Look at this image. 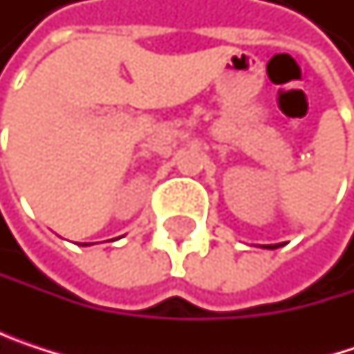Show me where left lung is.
Masks as SVG:
<instances>
[{"label":"left lung","mask_w":354,"mask_h":354,"mask_svg":"<svg viewBox=\"0 0 354 354\" xmlns=\"http://www.w3.org/2000/svg\"><path fill=\"white\" fill-rule=\"evenodd\" d=\"M281 244H268V246H262V248H266V250H274V248H279Z\"/></svg>","instance_id":"left-lung-1"}]
</instances>
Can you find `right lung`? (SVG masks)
I'll use <instances>...</instances> for the list:
<instances>
[{"label": "right lung", "instance_id": "add662e5", "mask_svg": "<svg viewBox=\"0 0 354 354\" xmlns=\"http://www.w3.org/2000/svg\"><path fill=\"white\" fill-rule=\"evenodd\" d=\"M82 246H90V244H82Z\"/></svg>", "mask_w": 354, "mask_h": 354}]
</instances>
